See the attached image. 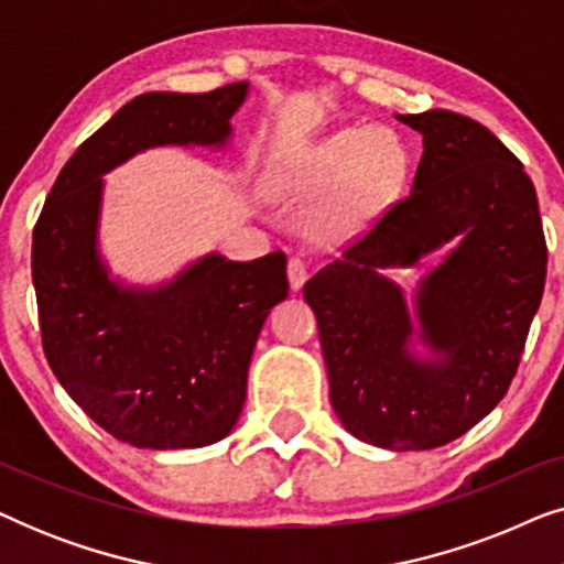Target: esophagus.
<instances>
[{
    "label": "esophagus",
    "instance_id": "1",
    "mask_svg": "<svg viewBox=\"0 0 564 564\" xmlns=\"http://www.w3.org/2000/svg\"><path fill=\"white\" fill-rule=\"evenodd\" d=\"M288 280H290V288L292 290H300L305 284V280H307V267H305V261L303 259H290V264H288Z\"/></svg>",
    "mask_w": 564,
    "mask_h": 564
}]
</instances>
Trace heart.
Here are the masks:
<instances>
[{
    "label": "heart",
    "instance_id": "1",
    "mask_svg": "<svg viewBox=\"0 0 564 564\" xmlns=\"http://www.w3.org/2000/svg\"><path fill=\"white\" fill-rule=\"evenodd\" d=\"M411 153L390 128L346 126L267 169V189L282 199L326 195L311 215V234L334 243L359 236L403 192Z\"/></svg>",
    "mask_w": 564,
    "mask_h": 564
}]
</instances>
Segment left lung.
Here are the masks:
<instances>
[{"mask_svg": "<svg viewBox=\"0 0 564 564\" xmlns=\"http://www.w3.org/2000/svg\"><path fill=\"white\" fill-rule=\"evenodd\" d=\"M423 135L403 203L305 282L330 405L359 442L436 449L508 392L542 303L546 243L523 164L449 110L395 115ZM443 249L412 297L387 274Z\"/></svg>", "mask_w": 564, "mask_h": 564, "instance_id": "obj_1", "label": "left lung"}]
</instances>
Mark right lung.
Returning <instances> with one entry per match:
<instances>
[{
	"mask_svg": "<svg viewBox=\"0 0 564 564\" xmlns=\"http://www.w3.org/2000/svg\"><path fill=\"white\" fill-rule=\"evenodd\" d=\"M249 82L205 95L145 91L61 169L33 230V284L48 365L76 405L138 449H199L234 431L288 259L207 251L169 280L128 282L107 264L105 174L149 149L226 151Z\"/></svg>",
	"mask_w": 564,
	"mask_h": 564,
	"instance_id": "1",
	"label": "right lung"
}]
</instances>
